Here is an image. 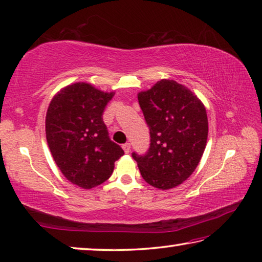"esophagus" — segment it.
<instances>
[{"label": "esophagus", "instance_id": "esophagus-1", "mask_svg": "<svg viewBox=\"0 0 262 262\" xmlns=\"http://www.w3.org/2000/svg\"><path fill=\"white\" fill-rule=\"evenodd\" d=\"M122 147H123V150H124V152H125V154H128V152H130V150H131V144L125 143V144L122 145Z\"/></svg>", "mask_w": 262, "mask_h": 262}]
</instances>
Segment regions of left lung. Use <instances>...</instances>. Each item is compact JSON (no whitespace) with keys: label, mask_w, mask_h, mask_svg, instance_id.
Returning a JSON list of instances; mask_svg holds the SVG:
<instances>
[{"label":"left lung","mask_w":262,"mask_h":262,"mask_svg":"<svg viewBox=\"0 0 262 262\" xmlns=\"http://www.w3.org/2000/svg\"><path fill=\"white\" fill-rule=\"evenodd\" d=\"M150 128V147L143 156L132 154L143 179L159 190L185 182L206 147L208 120L201 100L176 80L162 79L138 94Z\"/></svg>","instance_id":"1"}]
</instances>
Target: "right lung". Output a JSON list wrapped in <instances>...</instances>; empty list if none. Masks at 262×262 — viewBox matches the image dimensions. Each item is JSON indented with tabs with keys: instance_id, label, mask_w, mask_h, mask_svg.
<instances>
[{
	"instance_id": "right-lung-1",
	"label": "right lung",
	"mask_w": 262,
	"mask_h": 262,
	"mask_svg": "<svg viewBox=\"0 0 262 262\" xmlns=\"http://www.w3.org/2000/svg\"><path fill=\"white\" fill-rule=\"evenodd\" d=\"M114 95L78 82L59 91L47 111L46 135L52 158L70 183L86 190L110 178L115 162L124 155L103 122Z\"/></svg>"
}]
</instances>
